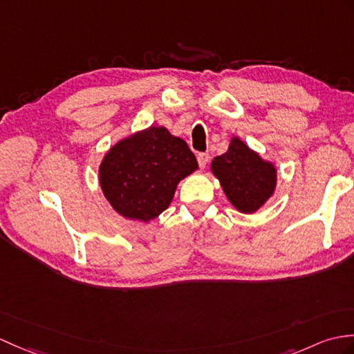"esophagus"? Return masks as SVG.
I'll use <instances>...</instances> for the list:
<instances>
[{
    "label": "esophagus",
    "mask_w": 354,
    "mask_h": 354,
    "mask_svg": "<svg viewBox=\"0 0 354 354\" xmlns=\"http://www.w3.org/2000/svg\"><path fill=\"white\" fill-rule=\"evenodd\" d=\"M208 160H209V155H208L207 152H201V153H197V162H199V167H201V169H205V167H207Z\"/></svg>",
    "instance_id": "34e87169"
}]
</instances>
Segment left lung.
<instances>
[{"label": "left lung", "mask_w": 354, "mask_h": 354, "mask_svg": "<svg viewBox=\"0 0 354 354\" xmlns=\"http://www.w3.org/2000/svg\"><path fill=\"white\" fill-rule=\"evenodd\" d=\"M211 169L235 208L254 212L273 194L276 169L262 161L240 138H232L227 152L216 157Z\"/></svg>", "instance_id": "1"}]
</instances>
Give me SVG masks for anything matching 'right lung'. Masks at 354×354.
<instances>
[{"mask_svg": "<svg viewBox=\"0 0 354 354\" xmlns=\"http://www.w3.org/2000/svg\"><path fill=\"white\" fill-rule=\"evenodd\" d=\"M196 169L194 153L183 138L151 127L105 155L100 179L106 201L119 214L149 221L169 207L176 184Z\"/></svg>", "mask_w": 354, "mask_h": 354, "instance_id": "1", "label": "right lung"}]
</instances>
